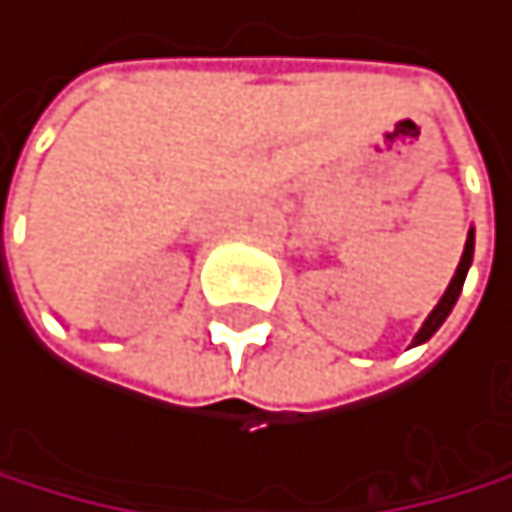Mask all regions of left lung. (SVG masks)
<instances>
[{
	"mask_svg": "<svg viewBox=\"0 0 512 512\" xmlns=\"http://www.w3.org/2000/svg\"><path fill=\"white\" fill-rule=\"evenodd\" d=\"M473 245H476V233H473V227H470V233H467V242H464V254H461V264H458L455 276H451V282H448L445 294L439 298V304L430 310V316H427V319H424V325L418 328V334H415V341H411V347H418V344L430 341L433 334L439 331V325L448 319L451 307L458 304V294H461V288H464V279H467V270H470V264H473Z\"/></svg>",
	"mask_w": 512,
	"mask_h": 512,
	"instance_id": "obj_1",
	"label": "left lung"
}]
</instances>
